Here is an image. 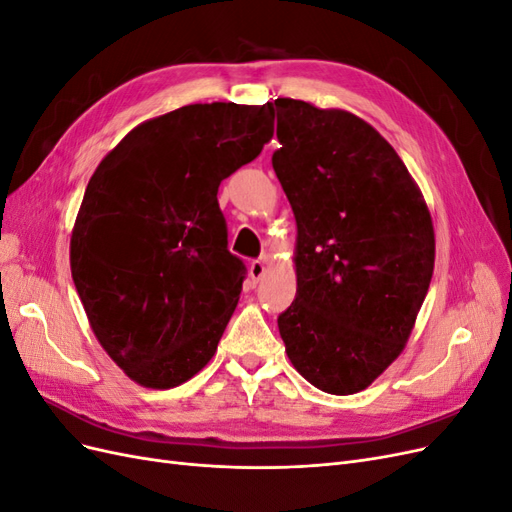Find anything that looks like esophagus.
I'll return each instance as SVG.
<instances>
[{"label": "esophagus", "instance_id": "esophagus-1", "mask_svg": "<svg viewBox=\"0 0 512 512\" xmlns=\"http://www.w3.org/2000/svg\"><path fill=\"white\" fill-rule=\"evenodd\" d=\"M265 271H267L265 260H252V262H250V275H252V280H254L256 284L260 282V277L265 275Z\"/></svg>", "mask_w": 512, "mask_h": 512}]
</instances>
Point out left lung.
Wrapping results in <instances>:
<instances>
[{"mask_svg":"<svg viewBox=\"0 0 512 512\" xmlns=\"http://www.w3.org/2000/svg\"><path fill=\"white\" fill-rule=\"evenodd\" d=\"M273 170L297 222V297L277 327L316 389L354 395L408 337L436 260L421 188L376 128L342 108L277 98Z\"/></svg>","mask_w":512,"mask_h":512,"instance_id":"8db88e82","label":"left lung"}]
</instances>
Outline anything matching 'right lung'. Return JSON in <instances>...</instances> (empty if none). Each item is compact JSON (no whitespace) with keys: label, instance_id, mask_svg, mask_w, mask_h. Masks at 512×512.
Returning <instances> with one entry per match:
<instances>
[{"label":"right lung","instance_id":"right-lung-1","mask_svg":"<svg viewBox=\"0 0 512 512\" xmlns=\"http://www.w3.org/2000/svg\"><path fill=\"white\" fill-rule=\"evenodd\" d=\"M273 136L269 104H188L121 138L91 175L70 269L100 346L145 389H173L218 350L245 267L220 183Z\"/></svg>","mask_w":512,"mask_h":512}]
</instances>
